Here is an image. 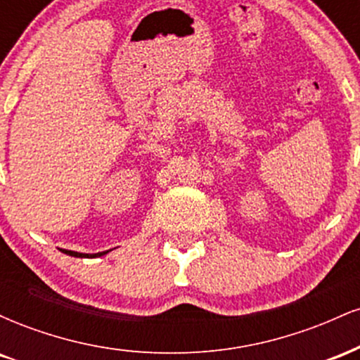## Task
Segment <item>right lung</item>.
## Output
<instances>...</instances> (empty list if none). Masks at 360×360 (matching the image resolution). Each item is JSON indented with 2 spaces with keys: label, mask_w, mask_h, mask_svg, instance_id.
Here are the masks:
<instances>
[{
  "label": "right lung",
  "mask_w": 360,
  "mask_h": 360,
  "mask_svg": "<svg viewBox=\"0 0 360 360\" xmlns=\"http://www.w3.org/2000/svg\"><path fill=\"white\" fill-rule=\"evenodd\" d=\"M64 254L72 255V257H98V255L106 254V252H100V254H93V255H89V254H79V252H74V250H64Z\"/></svg>",
  "instance_id": "1"
}]
</instances>
